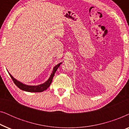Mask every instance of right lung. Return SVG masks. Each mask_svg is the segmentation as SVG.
<instances>
[{"label":"right lung","instance_id":"1","mask_svg":"<svg viewBox=\"0 0 129 129\" xmlns=\"http://www.w3.org/2000/svg\"><path fill=\"white\" fill-rule=\"evenodd\" d=\"M61 64V63H60L57 65H56L54 67L53 69L52 72L51 73V75L48 79V80L46 81L45 83H43L38 84V85H27V84H24L22 83L20 81L17 80V79L12 76L11 74L9 73V72L8 71V73L9 74L10 76L11 77L12 80H13V82L15 83V84L16 85L17 87H18L19 89L22 90L26 91H29V92H42V91H43L46 90L47 88H48L50 85L52 83L53 78L54 74H55L56 70H57V69L60 66V65Z\"/></svg>","mask_w":129,"mask_h":129}]
</instances>
